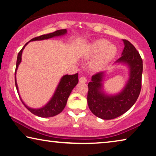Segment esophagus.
Segmentation results:
<instances>
[{
	"mask_svg": "<svg viewBox=\"0 0 156 156\" xmlns=\"http://www.w3.org/2000/svg\"><path fill=\"white\" fill-rule=\"evenodd\" d=\"M79 81L81 83H87V79L85 77V76H82V77H80V78H79Z\"/></svg>",
	"mask_w": 156,
	"mask_h": 156,
	"instance_id": "34e87169",
	"label": "esophagus"
}]
</instances>
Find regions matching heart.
Returning a JSON list of instances; mask_svg holds the SVG:
<instances>
[{
  "label": "heart",
  "instance_id": "1",
  "mask_svg": "<svg viewBox=\"0 0 156 156\" xmlns=\"http://www.w3.org/2000/svg\"><path fill=\"white\" fill-rule=\"evenodd\" d=\"M117 47L105 39H99L94 41L87 46V55L96 56L91 63V68L94 70L101 69L112 60L117 54Z\"/></svg>",
  "mask_w": 156,
  "mask_h": 156
}]
</instances>
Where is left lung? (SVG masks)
<instances>
[{"label":"left lung","instance_id":"8db88e82","mask_svg":"<svg viewBox=\"0 0 156 156\" xmlns=\"http://www.w3.org/2000/svg\"><path fill=\"white\" fill-rule=\"evenodd\" d=\"M124 48L122 57L116 62L129 66L130 78L123 90L117 95L108 96L101 91L103 72L95 73L88 83L87 103L90 110L103 119H113L122 115L135 104L142 88V59L135 47L123 39Z\"/></svg>","mask_w":156,"mask_h":156}]
</instances>
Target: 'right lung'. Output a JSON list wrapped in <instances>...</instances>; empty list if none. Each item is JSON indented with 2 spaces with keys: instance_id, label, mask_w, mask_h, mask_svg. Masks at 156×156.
Returning a JSON list of instances; mask_svg holds the SVG:
<instances>
[{
  "instance_id": "add662e5",
  "label": "right lung",
  "mask_w": 156,
  "mask_h": 156,
  "mask_svg": "<svg viewBox=\"0 0 156 156\" xmlns=\"http://www.w3.org/2000/svg\"><path fill=\"white\" fill-rule=\"evenodd\" d=\"M66 33V29H62L56 30L55 32L52 33H49L47 34H43V35L37 37L32 39L30 41H37V40H44V39H48L54 37H58L64 35ZM28 43L25 44V46L23 47V48L19 51L18 53V56H17V60H16V69H15V85L16 87L17 92L19 94L18 90V86H17L16 80V70L18 69V66L21 62V55L22 52H23V48H25ZM78 83V73L73 74V75H65L62 78H61L60 82L57 87L56 90L54 93L53 97L51 98L50 101L47 103L46 105L44 107L39 108V109H33V108H30L27 106L25 103L23 102V101L19 96L21 98V101L23 103V104L26 106V108L28 109L30 112L34 114V115L38 116L40 117H51L55 116L58 114H60L62 111L64 110L65 108L66 102H67V99L69 98V95L72 91L73 89L75 87V86L77 85Z\"/></svg>"
}]
</instances>
